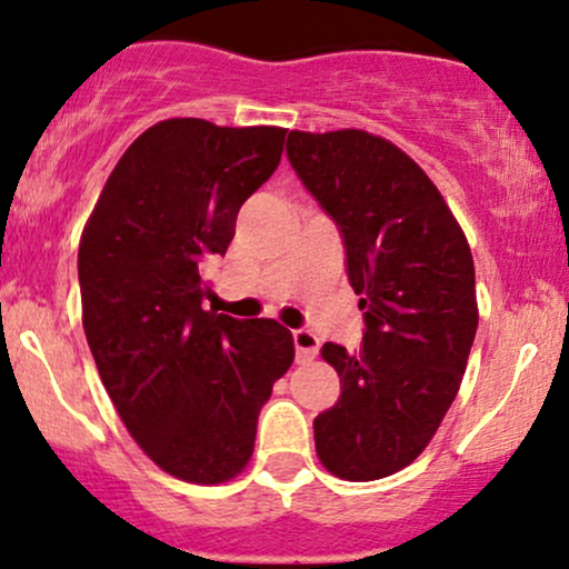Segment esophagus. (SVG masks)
I'll use <instances>...</instances> for the list:
<instances>
[{"mask_svg":"<svg viewBox=\"0 0 569 569\" xmlns=\"http://www.w3.org/2000/svg\"><path fill=\"white\" fill-rule=\"evenodd\" d=\"M291 337H293V350H297V362H310L315 355H318L320 339L315 337L312 331H307V328H297Z\"/></svg>","mask_w":569,"mask_h":569,"instance_id":"34e87169","label":"esophagus"}]
</instances>
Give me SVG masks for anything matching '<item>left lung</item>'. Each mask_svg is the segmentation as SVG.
<instances>
[{
	"label": "left lung",
	"instance_id": "8db88e82",
	"mask_svg": "<svg viewBox=\"0 0 569 569\" xmlns=\"http://www.w3.org/2000/svg\"><path fill=\"white\" fill-rule=\"evenodd\" d=\"M286 156L337 222L366 323L358 352L320 350L341 397L315 419V450L341 480H381L419 458L461 387L477 333L469 243L435 182L385 137L289 132Z\"/></svg>",
	"mask_w": 569,
	"mask_h": 569
}]
</instances>
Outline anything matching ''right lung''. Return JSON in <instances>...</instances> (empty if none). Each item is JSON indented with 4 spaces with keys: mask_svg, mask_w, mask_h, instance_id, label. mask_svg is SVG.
<instances>
[{
    "mask_svg": "<svg viewBox=\"0 0 569 569\" xmlns=\"http://www.w3.org/2000/svg\"><path fill=\"white\" fill-rule=\"evenodd\" d=\"M283 140L278 127L159 121L116 163L81 236V312L102 385L137 445L184 482L246 467L259 410L293 362L276 320L203 310V267L224 257Z\"/></svg>",
    "mask_w": 569,
    "mask_h": 569,
    "instance_id": "1",
    "label": "right lung"
}]
</instances>
